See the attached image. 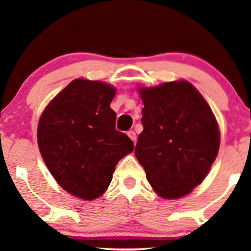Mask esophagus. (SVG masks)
Here are the masks:
<instances>
[{
	"instance_id": "34e87169",
	"label": "esophagus",
	"mask_w": 251,
	"mask_h": 251,
	"mask_svg": "<svg viewBox=\"0 0 251 251\" xmlns=\"http://www.w3.org/2000/svg\"><path fill=\"white\" fill-rule=\"evenodd\" d=\"M127 135L129 138H131V140L135 144V142H137V134H135L134 131H128L127 132Z\"/></svg>"
}]
</instances>
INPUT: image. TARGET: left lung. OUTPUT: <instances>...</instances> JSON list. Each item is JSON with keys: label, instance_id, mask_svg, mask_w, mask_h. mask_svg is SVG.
<instances>
[{"label": "left lung", "instance_id": "1", "mask_svg": "<svg viewBox=\"0 0 251 251\" xmlns=\"http://www.w3.org/2000/svg\"><path fill=\"white\" fill-rule=\"evenodd\" d=\"M143 132L134 153L154 192L166 200L190 194L208 175L220 149L211 108L189 81L140 87Z\"/></svg>", "mask_w": 251, "mask_h": 251}]
</instances>
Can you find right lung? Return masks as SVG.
Returning a JSON list of instances; mask_svg holds the SVG:
<instances>
[{"label":"right lung","instance_id":"obj_1","mask_svg":"<svg viewBox=\"0 0 251 251\" xmlns=\"http://www.w3.org/2000/svg\"><path fill=\"white\" fill-rule=\"evenodd\" d=\"M113 86L73 80L45 108L37 144L48 170L62 189L93 201L107 190L116 165L133 151V142L116 129L109 103Z\"/></svg>","mask_w":251,"mask_h":251}]
</instances>
